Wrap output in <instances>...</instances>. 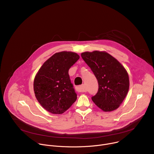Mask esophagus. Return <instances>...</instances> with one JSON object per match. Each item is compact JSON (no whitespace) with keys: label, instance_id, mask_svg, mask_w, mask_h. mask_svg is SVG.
Wrapping results in <instances>:
<instances>
[{"label":"esophagus","instance_id":"obj_1","mask_svg":"<svg viewBox=\"0 0 154 154\" xmlns=\"http://www.w3.org/2000/svg\"><path fill=\"white\" fill-rule=\"evenodd\" d=\"M77 90L79 91V92H85L86 90H85V87L83 86V85H80V86H78L77 87Z\"/></svg>","mask_w":154,"mask_h":154}]
</instances>
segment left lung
<instances>
[{
  "instance_id": "1",
  "label": "left lung",
  "mask_w": 154,
  "mask_h": 154,
  "mask_svg": "<svg viewBox=\"0 0 154 154\" xmlns=\"http://www.w3.org/2000/svg\"><path fill=\"white\" fill-rule=\"evenodd\" d=\"M81 56L96 76L99 85L97 94L91 97L102 111L118 108L129 89L128 74L115 58L105 51L85 52Z\"/></svg>"
}]
</instances>
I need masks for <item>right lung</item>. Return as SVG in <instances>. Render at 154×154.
I'll return each mask as SVG.
<instances>
[{
    "mask_svg": "<svg viewBox=\"0 0 154 154\" xmlns=\"http://www.w3.org/2000/svg\"><path fill=\"white\" fill-rule=\"evenodd\" d=\"M75 52L55 53L41 66L33 82L35 97L40 105L52 114H62L77 100L68 71L79 59Z\"/></svg>",
    "mask_w": 154,
    "mask_h": 154,
    "instance_id": "add662e5",
    "label": "right lung"
}]
</instances>
